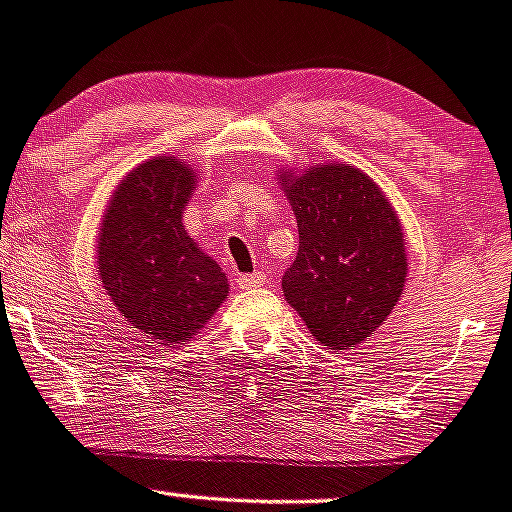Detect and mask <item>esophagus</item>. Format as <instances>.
Returning a JSON list of instances; mask_svg holds the SVG:
<instances>
[{"mask_svg": "<svg viewBox=\"0 0 512 512\" xmlns=\"http://www.w3.org/2000/svg\"><path fill=\"white\" fill-rule=\"evenodd\" d=\"M264 284H266V274H264V271H256V274L238 276V286H241V289H256V286H264Z\"/></svg>", "mask_w": 512, "mask_h": 512, "instance_id": "34e87169", "label": "esophagus"}]
</instances>
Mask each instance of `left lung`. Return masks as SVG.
Returning <instances> with one entry per match:
<instances>
[{
    "label": "left lung",
    "mask_w": 512,
    "mask_h": 512,
    "mask_svg": "<svg viewBox=\"0 0 512 512\" xmlns=\"http://www.w3.org/2000/svg\"><path fill=\"white\" fill-rule=\"evenodd\" d=\"M286 196L299 226V253L281 279L286 301L326 349L362 344L405 289L397 213L369 175L342 163L304 170Z\"/></svg>",
    "instance_id": "8db88e82"
}]
</instances>
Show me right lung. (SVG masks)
<instances>
[{"label": "right lung", "mask_w": 512, "mask_h": 512, "mask_svg": "<svg viewBox=\"0 0 512 512\" xmlns=\"http://www.w3.org/2000/svg\"><path fill=\"white\" fill-rule=\"evenodd\" d=\"M193 183L180 160H145L115 191L97 241L110 299L133 329L165 344L191 339L228 296L221 266L180 223Z\"/></svg>", "instance_id": "1"}]
</instances>
